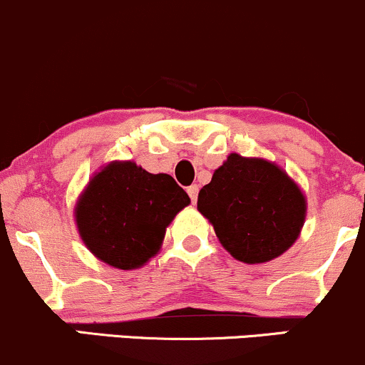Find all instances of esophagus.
Here are the masks:
<instances>
[{
    "label": "esophagus",
    "instance_id": "esophagus-1",
    "mask_svg": "<svg viewBox=\"0 0 365 365\" xmlns=\"http://www.w3.org/2000/svg\"><path fill=\"white\" fill-rule=\"evenodd\" d=\"M187 192H189V197L192 202L197 201V194H199V187L197 185H190L189 189H187Z\"/></svg>",
    "mask_w": 365,
    "mask_h": 365
}]
</instances>
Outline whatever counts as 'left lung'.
Listing matches in <instances>:
<instances>
[{"label":"left lung","mask_w":365,"mask_h":365,"mask_svg":"<svg viewBox=\"0 0 365 365\" xmlns=\"http://www.w3.org/2000/svg\"><path fill=\"white\" fill-rule=\"evenodd\" d=\"M197 210L223 247L244 263H265L293 246L305 222L299 187L265 159L230 154L199 190Z\"/></svg>","instance_id":"8db88e82"}]
</instances>
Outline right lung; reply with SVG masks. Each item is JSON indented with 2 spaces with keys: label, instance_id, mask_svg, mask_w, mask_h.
Listing matches in <instances>:
<instances>
[{
  "label": "right lung",
  "instance_id": "obj_1",
  "mask_svg": "<svg viewBox=\"0 0 365 365\" xmlns=\"http://www.w3.org/2000/svg\"><path fill=\"white\" fill-rule=\"evenodd\" d=\"M189 202L173 176L152 175L131 161L110 163L79 199L76 223L98 259L131 270L158 253L166 227Z\"/></svg>",
  "mask_w": 365,
  "mask_h": 365
}]
</instances>
